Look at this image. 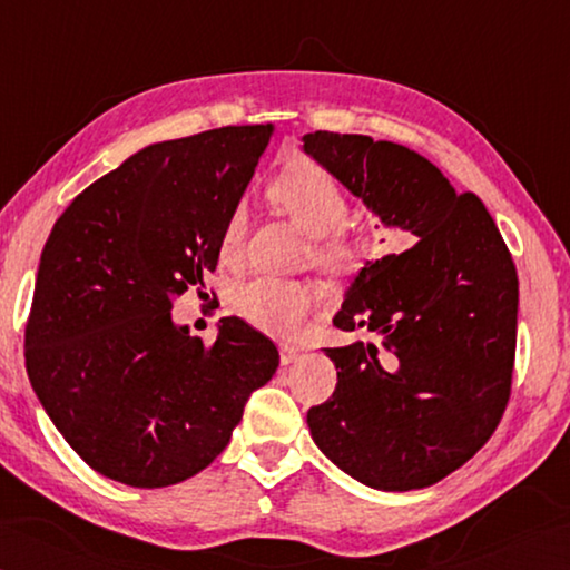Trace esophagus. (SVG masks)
Instances as JSON below:
<instances>
[{
	"label": "esophagus",
	"mask_w": 570,
	"mask_h": 570,
	"mask_svg": "<svg viewBox=\"0 0 570 570\" xmlns=\"http://www.w3.org/2000/svg\"><path fill=\"white\" fill-rule=\"evenodd\" d=\"M297 357H301V353H297V347H293V345H279V363L291 365V363L297 361Z\"/></svg>",
	"instance_id": "1"
}]
</instances>
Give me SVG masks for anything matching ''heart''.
I'll return each mask as SVG.
<instances>
[{"label": "heart", "mask_w": 570, "mask_h": 570, "mask_svg": "<svg viewBox=\"0 0 570 570\" xmlns=\"http://www.w3.org/2000/svg\"><path fill=\"white\" fill-rule=\"evenodd\" d=\"M267 195L303 233L317 237L313 259L337 277H353L373 263L377 245L371 235L345 229L347 199L341 185L315 163H293L267 187ZM245 237V209L235 207L219 233V255L235 259ZM237 311L249 323L275 335H291L317 303V293L301 279L255 277L237 291Z\"/></svg>", "instance_id": "heart-1"}]
</instances>
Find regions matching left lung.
Wrapping results in <instances>:
<instances>
[{
    "label": "left lung",
    "instance_id": "obj_1",
    "mask_svg": "<svg viewBox=\"0 0 570 570\" xmlns=\"http://www.w3.org/2000/svg\"><path fill=\"white\" fill-rule=\"evenodd\" d=\"M303 149L415 243L347 287L335 327L377 343L325 347L337 385L307 411L313 441L375 491L433 485L481 451L511 397L513 257L481 199L413 149L323 129Z\"/></svg>",
    "mask_w": 570,
    "mask_h": 570
}]
</instances>
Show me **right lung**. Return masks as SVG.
Masks as SVG:
<instances>
[{"label": "right lung", "instance_id": "1", "mask_svg": "<svg viewBox=\"0 0 570 570\" xmlns=\"http://www.w3.org/2000/svg\"><path fill=\"white\" fill-rule=\"evenodd\" d=\"M273 125L207 129L139 149L79 193L39 259L24 331L39 403L82 461L165 488L225 451L247 397L275 375V343L223 317L205 345L173 303L205 285L219 233Z\"/></svg>", "mask_w": 570, "mask_h": 570}]
</instances>
